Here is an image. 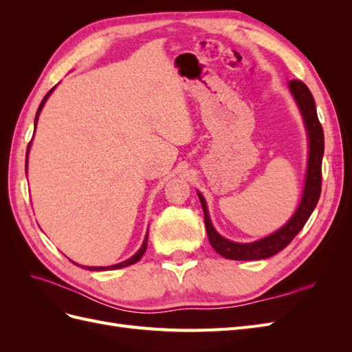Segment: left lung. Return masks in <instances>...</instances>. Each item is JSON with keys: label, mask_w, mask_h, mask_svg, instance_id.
I'll use <instances>...</instances> for the list:
<instances>
[{"label": "left lung", "mask_w": 352, "mask_h": 352, "mask_svg": "<svg viewBox=\"0 0 352 352\" xmlns=\"http://www.w3.org/2000/svg\"><path fill=\"white\" fill-rule=\"evenodd\" d=\"M292 97L300 109L302 116L304 127L308 136V163H307V173H305V184L304 192L300 201V206L296 207L292 217L287 220L285 225L273 232L272 235L261 238L254 242H233L226 238H223L220 233L212 226V223L208 216V208L206 198L198 192V198L201 201L202 211H204V221L208 241L211 247L219 252L221 257L229 260H264L272 255L278 254L291 241L300 233L304 228L307 220L310 219L311 212L314 211L318 198L322 192V160L324 153V135L323 127L318 122L316 102L310 89L301 80H291L287 83Z\"/></svg>", "instance_id": "obj_1"}]
</instances>
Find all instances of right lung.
Masks as SVG:
<instances>
[{"mask_svg": "<svg viewBox=\"0 0 352 352\" xmlns=\"http://www.w3.org/2000/svg\"><path fill=\"white\" fill-rule=\"evenodd\" d=\"M54 89H56V87L52 88V89H50V91H48V94H47L45 97H44V100L41 101V104H39V109H38L36 116H35V127H36V123H38V119H39V114H41L42 107H44V104L47 102L48 97H50V95L52 94V91H54ZM30 144H32V141L29 142V145H28V151H26V170H28V154H29V150H30ZM146 242H148V232H146V236H145V239H144L142 247H141L140 250H138V251L135 252V255H132L131 258H127V260H124V261H122V263H119V264L107 265V267H91V265H83V269L91 270V272H104V270H116V269H123V267H127V265H132V264H135V263H138V261L141 260V257H142V255H144V254H145V251H146ZM73 264H76V263H73ZM76 265H79V264H76Z\"/></svg>", "mask_w": 352, "mask_h": 352, "instance_id": "add662e5", "label": "right lung"}]
</instances>
